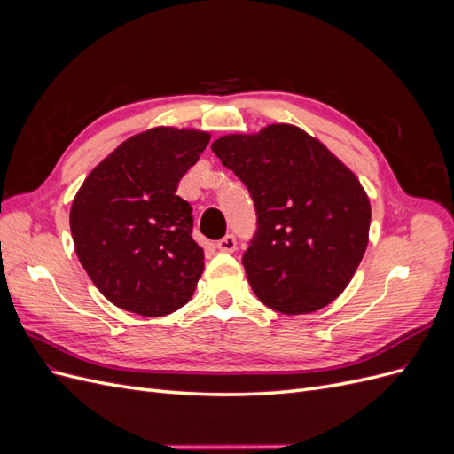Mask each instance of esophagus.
I'll use <instances>...</instances> for the list:
<instances>
[{
  "instance_id": "1",
  "label": "esophagus",
  "mask_w": 454,
  "mask_h": 454,
  "mask_svg": "<svg viewBox=\"0 0 454 454\" xmlns=\"http://www.w3.org/2000/svg\"><path fill=\"white\" fill-rule=\"evenodd\" d=\"M215 248L219 250V252H225V254H232L237 250V239L232 237V235H227V237H223L222 240H217V244H215Z\"/></svg>"
}]
</instances>
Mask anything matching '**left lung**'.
Instances as JSON below:
<instances>
[{
	"instance_id": "obj_1",
	"label": "left lung",
	"mask_w": 454,
	"mask_h": 454,
	"mask_svg": "<svg viewBox=\"0 0 454 454\" xmlns=\"http://www.w3.org/2000/svg\"><path fill=\"white\" fill-rule=\"evenodd\" d=\"M248 187L257 231L242 265L261 303L309 314L337 299L365 254L371 204L358 177L294 125L227 134L212 144Z\"/></svg>"
}]
</instances>
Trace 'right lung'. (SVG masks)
I'll list each match as a JSON object with an SVG mask.
<instances>
[{
	"label": "right lung",
	"instance_id": "right-lung-1",
	"mask_svg": "<svg viewBox=\"0 0 454 454\" xmlns=\"http://www.w3.org/2000/svg\"><path fill=\"white\" fill-rule=\"evenodd\" d=\"M210 134L157 127L109 153L79 187L70 210L75 254L119 309L164 316L193 297L204 252L191 237L193 208L176 195Z\"/></svg>",
	"mask_w": 454,
	"mask_h": 454
}]
</instances>
